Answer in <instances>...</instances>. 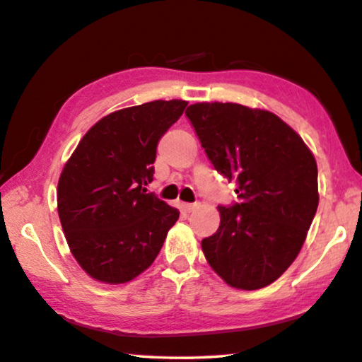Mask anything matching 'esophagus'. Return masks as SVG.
I'll use <instances>...</instances> for the list:
<instances>
[{"mask_svg": "<svg viewBox=\"0 0 362 362\" xmlns=\"http://www.w3.org/2000/svg\"><path fill=\"white\" fill-rule=\"evenodd\" d=\"M180 206H181V210L185 211V213H191V211H194L195 208H197L199 205H197V204H181Z\"/></svg>", "mask_w": 362, "mask_h": 362, "instance_id": "esophagus-1", "label": "esophagus"}]
</instances>
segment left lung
<instances>
[{"label":"left lung","instance_id":"8db88e82","mask_svg":"<svg viewBox=\"0 0 362 362\" xmlns=\"http://www.w3.org/2000/svg\"><path fill=\"white\" fill-rule=\"evenodd\" d=\"M186 116L240 199L218 206L219 229L202 240L206 261L233 288L269 286L299 255L318 208L315 157L270 111L214 101L191 105Z\"/></svg>","mask_w":362,"mask_h":362}]
</instances>
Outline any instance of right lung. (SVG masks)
Wrapping results in <instances>:
<instances>
[{"label":"right lung","instance_id":"1","mask_svg":"<svg viewBox=\"0 0 362 362\" xmlns=\"http://www.w3.org/2000/svg\"><path fill=\"white\" fill-rule=\"evenodd\" d=\"M185 100L119 110L88 130L63 167L57 208L69 250L97 281L127 283L154 262L176 208L146 192L157 144L185 112Z\"/></svg>","mask_w":362,"mask_h":362}]
</instances>
